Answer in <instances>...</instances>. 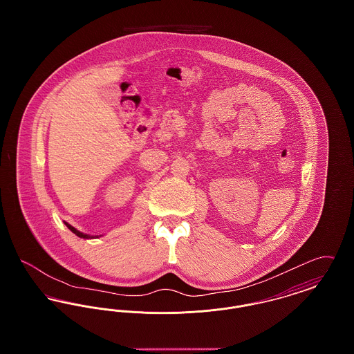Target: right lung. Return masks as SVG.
<instances>
[{
  "label": "right lung",
  "instance_id": "add662e5",
  "mask_svg": "<svg viewBox=\"0 0 354 354\" xmlns=\"http://www.w3.org/2000/svg\"><path fill=\"white\" fill-rule=\"evenodd\" d=\"M65 224H66V227H68V230L73 232V234H75V235L78 236V237H81V239H97V237H100V236H93V235H87V234H84V232H81V231H78L77 228H74L73 225H70L66 221H64Z\"/></svg>",
  "mask_w": 354,
  "mask_h": 354
}]
</instances>
